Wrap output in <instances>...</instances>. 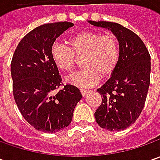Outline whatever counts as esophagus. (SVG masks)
<instances>
[{"mask_svg": "<svg viewBox=\"0 0 160 160\" xmlns=\"http://www.w3.org/2000/svg\"><path fill=\"white\" fill-rule=\"evenodd\" d=\"M80 92H81V93H82V95L84 96L86 93H88L89 92V91L88 90H85V89H80Z\"/></svg>", "mask_w": 160, "mask_h": 160, "instance_id": "34e87169", "label": "esophagus"}]
</instances>
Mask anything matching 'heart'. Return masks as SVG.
Instances as JSON below:
<instances>
[{
	"label": "heart",
	"instance_id": "1",
	"mask_svg": "<svg viewBox=\"0 0 160 160\" xmlns=\"http://www.w3.org/2000/svg\"><path fill=\"white\" fill-rule=\"evenodd\" d=\"M70 48L62 43H54L51 56L59 70L71 73L76 68L78 58H83L85 67L68 78V82L79 87L95 85L101 77L113 74L120 59L119 42L113 34L99 31H81L68 39Z\"/></svg>",
	"mask_w": 160,
	"mask_h": 160
}]
</instances>
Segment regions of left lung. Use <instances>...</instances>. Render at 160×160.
Instances as JSON below:
<instances>
[{
  "mask_svg": "<svg viewBox=\"0 0 160 160\" xmlns=\"http://www.w3.org/2000/svg\"><path fill=\"white\" fill-rule=\"evenodd\" d=\"M108 28L119 42V63L111 77L97 90L102 103L94 113L96 122L108 131H120L132 125L141 115L151 82V56L135 33L120 24L92 21Z\"/></svg>",
  "mask_w": 160,
  "mask_h": 160,
  "instance_id": "8db88e82",
  "label": "left lung"
}]
</instances>
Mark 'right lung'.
Masks as SVG:
<instances>
[{
    "label": "right lung",
    "instance_id": "1",
    "mask_svg": "<svg viewBox=\"0 0 160 160\" xmlns=\"http://www.w3.org/2000/svg\"><path fill=\"white\" fill-rule=\"evenodd\" d=\"M71 27L73 23L64 21L35 28L22 38L11 59L16 104L38 131L56 132L69 126L75 107L82 99L77 86L62 83L51 56L55 40Z\"/></svg>",
    "mask_w": 160,
    "mask_h": 160
}]
</instances>
